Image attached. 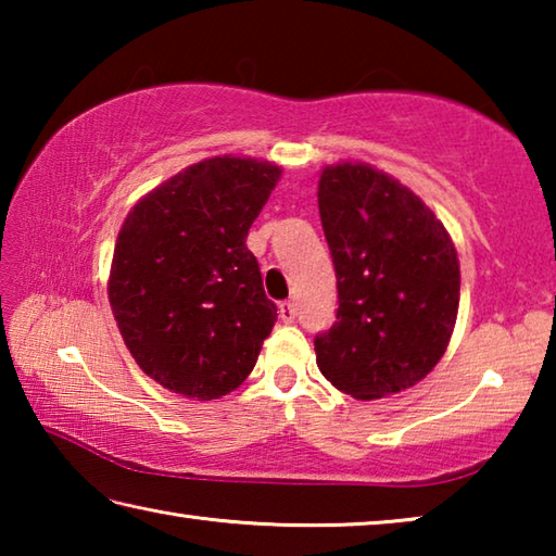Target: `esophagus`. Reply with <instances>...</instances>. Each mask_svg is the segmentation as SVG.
Wrapping results in <instances>:
<instances>
[{"label": "esophagus", "instance_id": "obj_1", "mask_svg": "<svg viewBox=\"0 0 556 556\" xmlns=\"http://www.w3.org/2000/svg\"><path fill=\"white\" fill-rule=\"evenodd\" d=\"M279 318L285 324H291L296 318V304L294 301H281L279 304Z\"/></svg>", "mask_w": 556, "mask_h": 556}]
</instances>
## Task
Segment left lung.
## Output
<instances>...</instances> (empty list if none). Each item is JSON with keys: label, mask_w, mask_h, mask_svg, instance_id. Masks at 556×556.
I'll return each mask as SVG.
<instances>
[{"label": "left lung", "mask_w": 556, "mask_h": 556, "mask_svg": "<svg viewBox=\"0 0 556 556\" xmlns=\"http://www.w3.org/2000/svg\"><path fill=\"white\" fill-rule=\"evenodd\" d=\"M318 213L338 287L336 324L314 338L318 370L357 400L412 388L454 331V242L419 195L365 164L324 168Z\"/></svg>", "instance_id": "left-lung-1"}]
</instances>
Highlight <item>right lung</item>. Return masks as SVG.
Here are the masks:
<instances>
[{
	"instance_id": "add662e5",
	"label": "right lung",
	"mask_w": 556,
	"mask_h": 556,
	"mask_svg": "<svg viewBox=\"0 0 556 556\" xmlns=\"http://www.w3.org/2000/svg\"><path fill=\"white\" fill-rule=\"evenodd\" d=\"M279 174L257 159H205L122 225L110 306L131 357L166 390L218 400L255 368L277 306L244 240Z\"/></svg>"
}]
</instances>
